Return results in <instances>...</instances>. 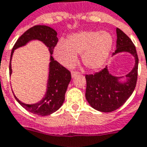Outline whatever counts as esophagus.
Segmentation results:
<instances>
[{"instance_id": "obj_1", "label": "esophagus", "mask_w": 147, "mask_h": 147, "mask_svg": "<svg viewBox=\"0 0 147 147\" xmlns=\"http://www.w3.org/2000/svg\"><path fill=\"white\" fill-rule=\"evenodd\" d=\"M78 74H80L79 71H71V77L72 78L76 76H77Z\"/></svg>"}]
</instances>
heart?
<instances>
[{
  "instance_id": "heart-1",
  "label": "heart",
  "mask_w": 147,
  "mask_h": 147,
  "mask_svg": "<svg viewBox=\"0 0 147 147\" xmlns=\"http://www.w3.org/2000/svg\"><path fill=\"white\" fill-rule=\"evenodd\" d=\"M112 37L104 31H82L60 40L54 54L59 63L67 67L77 60V54H82V61L91 70H96L105 63L112 48Z\"/></svg>"
}]
</instances>
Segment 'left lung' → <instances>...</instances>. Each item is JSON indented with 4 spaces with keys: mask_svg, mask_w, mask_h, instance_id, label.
<instances>
[{
    "mask_svg": "<svg viewBox=\"0 0 147 147\" xmlns=\"http://www.w3.org/2000/svg\"><path fill=\"white\" fill-rule=\"evenodd\" d=\"M116 50L113 53L130 52L135 58L133 70L126 76L125 83H119L118 77L109 74L107 67L95 74L86 75V98L89 104L99 111L111 112L119 108L126 102L134 91L138 78V58L135 46L123 31L117 28Z\"/></svg>",
    "mask_w": 147,
    "mask_h": 147,
    "instance_id": "left-lung-1",
    "label": "left lung"
}]
</instances>
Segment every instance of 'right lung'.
Returning a JSON list of instances; mask_svg holds the SVG:
<instances>
[{
    "mask_svg": "<svg viewBox=\"0 0 147 147\" xmlns=\"http://www.w3.org/2000/svg\"><path fill=\"white\" fill-rule=\"evenodd\" d=\"M32 40H39L44 42L49 48L50 53L52 54L58 42L57 32L52 28L45 25H35L30 28L16 40L11 52V59L15 49L26 45L27 42ZM11 73L12 68L10 62L9 75H11ZM71 79V76L69 70L62 66L51 56L47 92L41 101L35 104L28 105L20 102L15 95L14 96L17 102L29 112L41 116L49 115L55 112L62 106L65 99V93Z\"/></svg>",
    "mask_w": 147,
    "mask_h": 147,
    "instance_id": "add662e5",
    "label": "right lung"
}]
</instances>
